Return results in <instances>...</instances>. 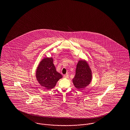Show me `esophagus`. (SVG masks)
Listing matches in <instances>:
<instances>
[{
	"mask_svg": "<svg viewBox=\"0 0 130 130\" xmlns=\"http://www.w3.org/2000/svg\"><path fill=\"white\" fill-rule=\"evenodd\" d=\"M63 76H64V77H65V78H67V77H68V76H69V75H68V74H64V75H63Z\"/></svg>",
	"mask_w": 130,
	"mask_h": 130,
	"instance_id": "esophagus-1",
	"label": "esophagus"
}]
</instances>
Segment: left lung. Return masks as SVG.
<instances>
[{"label":"left lung","instance_id":"1","mask_svg":"<svg viewBox=\"0 0 130 130\" xmlns=\"http://www.w3.org/2000/svg\"><path fill=\"white\" fill-rule=\"evenodd\" d=\"M92 80V73L89 64L85 60H79L77 64L75 74L73 79L74 87L82 90L88 86Z\"/></svg>","mask_w":130,"mask_h":130}]
</instances>
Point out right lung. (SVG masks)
Returning <instances> with one entry per match:
<instances>
[{"instance_id":"1","label":"right lung","mask_w":130,"mask_h":130,"mask_svg":"<svg viewBox=\"0 0 130 130\" xmlns=\"http://www.w3.org/2000/svg\"><path fill=\"white\" fill-rule=\"evenodd\" d=\"M51 57H44L37 66L36 76L39 84L45 89L50 90L56 86L62 75L58 73Z\"/></svg>"}]
</instances>
